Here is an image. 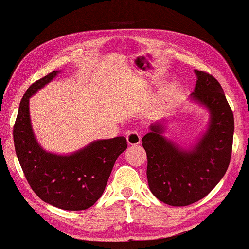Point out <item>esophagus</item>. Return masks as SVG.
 I'll list each match as a JSON object with an SVG mask.
<instances>
[{"mask_svg":"<svg viewBox=\"0 0 249 249\" xmlns=\"http://www.w3.org/2000/svg\"><path fill=\"white\" fill-rule=\"evenodd\" d=\"M126 140L129 145H138L141 142V133L138 130H130L126 135Z\"/></svg>","mask_w":249,"mask_h":249,"instance_id":"obj_1","label":"esophagus"}]
</instances>
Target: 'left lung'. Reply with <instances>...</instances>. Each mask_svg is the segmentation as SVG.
Returning <instances> with one entry per match:
<instances>
[{
	"label": "left lung",
	"mask_w": 249,
	"mask_h": 249,
	"mask_svg": "<svg viewBox=\"0 0 249 249\" xmlns=\"http://www.w3.org/2000/svg\"><path fill=\"white\" fill-rule=\"evenodd\" d=\"M195 71L197 80L192 99L209 108L208 132L188 151L163 137L158 124L151 125V132L142 140L150 191L174 206L192 204L208 196L225 175L233 148L234 115L224 91L212 74Z\"/></svg>",
	"instance_id": "left-lung-1"
}]
</instances>
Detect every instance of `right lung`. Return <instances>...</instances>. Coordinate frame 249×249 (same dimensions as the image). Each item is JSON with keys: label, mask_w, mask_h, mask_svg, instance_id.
<instances>
[{"label": "right lung", "mask_w": 249, "mask_h": 249, "mask_svg": "<svg viewBox=\"0 0 249 249\" xmlns=\"http://www.w3.org/2000/svg\"><path fill=\"white\" fill-rule=\"evenodd\" d=\"M57 73L53 71L37 80L25 92L14 124V146L25 178L41 200L62 210L81 211L103 195L113 166L127 148V142L123 136L96 141L69 156L41 148L32 129L28 102Z\"/></svg>", "instance_id": "right-lung-1"}]
</instances>
